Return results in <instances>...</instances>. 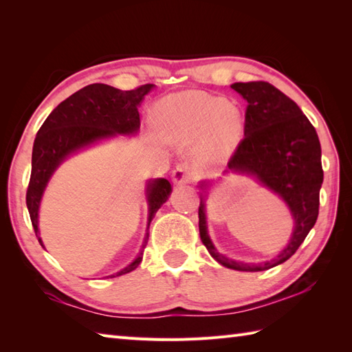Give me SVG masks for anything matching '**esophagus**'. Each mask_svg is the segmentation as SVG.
Returning a JSON list of instances; mask_svg holds the SVG:
<instances>
[{
    "label": "esophagus",
    "instance_id": "1",
    "mask_svg": "<svg viewBox=\"0 0 352 352\" xmlns=\"http://www.w3.org/2000/svg\"><path fill=\"white\" fill-rule=\"evenodd\" d=\"M191 179V171L190 167L186 166V164H177L176 168L173 170V173H171V181L176 185H181V184H186L190 182Z\"/></svg>",
    "mask_w": 352,
    "mask_h": 352
}]
</instances>
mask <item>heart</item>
<instances>
[{"label":"heart","instance_id":"obj_1","mask_svg":"<svg viewBox=\"0 0 352 352\" xmlns=\"http://www.w3.org/2000/svg\"><path fill=\"white\" fill-rule=\"evenodd\" d=\"M158 128L171 142L201 138L200 155L206 161L228 156L239 142L242 116L223 98L186 90L161 99L153 110Z\"/></svg>","mask_w":352,"mask_h":352}]
</instances>
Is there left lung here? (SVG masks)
<instances>
[{
	"mask_svg": "<svg viewBox=\"0 0 352 352\" xmlns=\"http://www.w3.org/2000/svg\"><path fill=\"white\" fill-rule=\"evenodd\" d=\"M230 87L247 100L244 138L229 161V170L252 175L287 205L294 232L285 250L263 263H244L218 253L208 235L205 190L199 206L200 239L214 259L236 271H265L286 262L306 239L319 214V190L324 181L321 144L314 124L283 91L265 81L235 82ZM228 170V171H229Z\"/></svg>",
	"mask_w": 352,
	"mask_h": 352,
	"instance_id": "left-lung-1",
	"label": "left lung"
}]
</instances>
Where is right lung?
<instances>
[{
	"label": "right lung",
	"mask_w": 352,
	"mask_h": 352,
	"mask_svg": "<svg viewBox=\"0 0 352 352\" xmlns=\"http://www.w3.org/2000/svg\"><path fill=\"white\" fill-rule=\"evenodd\" d=\"M153 89V84H144L134 90H119L107 84H90L78 90L63 100L38 129L33 156H31V177L27 190V208L36 236H38V206L43 191L57 167L69 155L84 149L100 140L116 137L117 134L132 135L140 128L138 105ZM171 192V184L164 177L151 179L146 188L149 218L147 229L162 203H166ZM149 239L146 235L144 247ZM143 259L140 253L137 259L126 268L108 277H119L134 271Z\"/></svg>",
	"instance_id": "obj_1"
}]
</instances>
